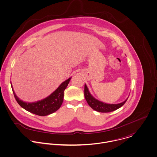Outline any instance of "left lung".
Instances as JSON below:
<instances>
[{"label":"left lung","instance_id":"left-lung-1","mask_svg":"<svg viewBox=\"0 0 157 157\" xmlns=\"http://www.w3.org/2000/svg\"><path fill=\"white\" fill-rule=\"evenodd\" d=\"M84 97L89 105L95 111L100 113H109L114 111L122 107L127 101V98L124 101L118 104H108L100 101L94 98L90 93L86 84L84 86Z\"/></svg>","mask_w":157,"mask_h":157}]
</instances>
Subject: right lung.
I'll list each match as a JSON object with an SVG mask.
<instances>
[{
    "label": "right lung",
    "instance_id": "1",
    "mask_svg": "<svg viewBox=\"0 0 157 157\" xmlns=\"http://www.w3.org/2000/svg\"><path fill=\"white\" fill-rule=\"evenodd\" d=\"M71 78L63 82L57 89L46 98L37 101L29 103L20 100L14 92L11 82V86L14 98L17 103L26 111L40 116H45L54 113L61 106L64 96V90L67 88Z\"/></svg>",
    "mask_w": 157,
    "mask_h": 157
}]
</instances>
